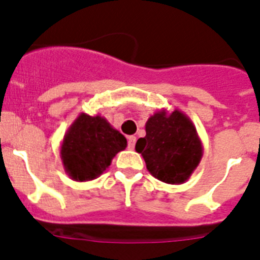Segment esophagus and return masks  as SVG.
<instances>
[{"mask_svg":"<svg viewBox=\"0 0 260 260\" xmlns=\"http://www.w3.org/2000/svg\"><path fill=\"white\" fill-rule=\"evenodd\" d=\"M135 142H137V138H135V137H128V138H127V147H128V150H134Z\"/></svg>","mask_w":260,"mask_h":260,"instance_id":"34e87169","label":"esophagus"}]
</instances>
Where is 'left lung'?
I'll use <instances>...</instances> for the list:
<instances>
[{
  "label": "left lung",
  "instance_id": "8db88e82",
  "mask_svg": "<svg viewBox=\"0 0 260 260\" xmlns=\"http://www.w3.org/2000/svg\"><path fill=\"white\" fill-rule=\"evenodd\" d=\"M147 169L155 178L167 183L185 182L198 167L202 144L191 121L180 110L168 116L157 112L146 123V137L135 144Z\"/></svg>",
  "mask_w": 260,
  "mask_h": 260
}]
</instances>
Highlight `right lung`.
<instances>
[{"instance_id":"add662e5","label":"right lung","mask_w":260,"mask_h":260,"mask_svg":"<svg viewBox=\"0 0 260 260\" xmlns=\"http://www.w3.org/2000/svg\"><path fill=\"white\" fill-rule=\"evenodd\" d=\"M126 144V138L105 118L80 114L63 138V167L73 180H93L109 167L116 153L125 150Z\"/></svg>"}]
</instances>
